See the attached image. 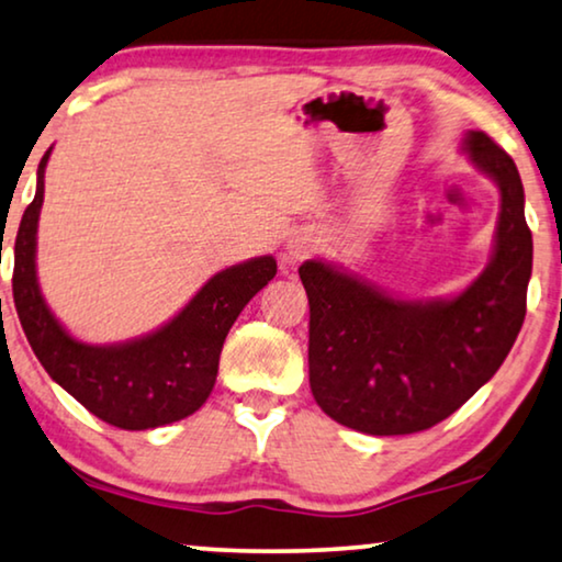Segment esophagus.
Here are the masks:
<instances>
[{
  "mask_svg": "<svg viewBox=\"0 0 562 562\" xmlns=\"http://www.w3.org/2000/svg\"><path fill=\"white\" fill-rule=\"evenodd\" d=\"M302 252H304V250L296 248V245H291V248H289V256H291V258H302Z\"/></svg>",
  "mask_w": 562,
  "mask_h": 562,
  "instance_id": "esophagus-1",
  "label": "esophagus"
}]
</instances>
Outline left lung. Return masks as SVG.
Instances as JSON below:
<instances>
[{"label": "left lung", "mask_w": 562, "mask_h": 562, "mask_svg": "<svg viewBox=\"0 0 562 562\" xmlns=\"http://www.w3.org/2000/svg\"><path fill=\"white\" fill-rule=\"evenodd\" d=\"M463 148L502 191L494 256L465 291L412 302L322 260L299 268L314 402L358 432L412 435L450 417L498 371L525 322L532 233L519 171L486 133L471 130Z\"/></svg>", "instance_id": "8db88e82"}]
</instances>
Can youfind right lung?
Segmentation results:
<instances>
[{
	"mask_svg": "<svg viewBox=\"0 0 562 562\" xmlns=\"http://www.w3.org/2000/svg\"><path fill=\"white\" fill-rule=\"evenodd\" d=\"M48 158L50 150L37 166L35 199L14 237L12 294L30 348L50 379L106 425L153 429L189 417L212 394L222 342L243 306L276 276V260L260 256L225 268L171 322L137 340L120 345L76 340L53 317L37 286V217Z\"/></svg>",
	"mask_w": 562,
	"mask_h": 562,
	"instance_id": "right-lung-1",
	"label": "right lung"
}]
</instances>
